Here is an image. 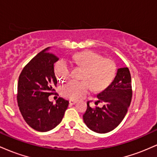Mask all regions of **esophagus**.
<instances>
[{
	"instance_id": "34e87169",
	"label": "esophagus",
	"mask_w": 157,
	"mask_h": 157,
	"mask_svg": "<svg viewBox=\"0 0 157 157\" xmlns=\"http://www.w3.org/2000/svg\"><path fill=\"white\" fill-rule=\"evenodd\" d=\"M77 101L76 100H69V104L70 105H75V103H76Z\"/></svg>"
}]
</instances>
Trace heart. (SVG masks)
Here are the masks:
<instances>
[{
	"label": "heart",
	"instance_id": "heart-1",
	"mask_svg": "<svg viewBox=\"0 0 157 157\" xmlns=\"http://www.w3.org/2000/svg\"><path fill=\"white\" fill-rule=\"evenodd\" d=\"M73 62L83 68L81 74L82 80H71L60 88L63 97L77 100L87 94L90 90L101 91L111 85L116 75L117 66L114 61L104 58L98 52L86 51L73 56ZM55 73L60 82L67 80L70 77L69 66L63 60L55 66Z\"/></svg>",
	"mask_w": 157,
	"mask_h": 157
}]
</instances>
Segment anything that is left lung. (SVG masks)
I'll return each instance as SVG.
<instances>
[{"instance_id": "8db88e82", "label": "left lung", "mask_w": 157, "mask_h": 157, "mask_svg": "<svg viewBox=\"0 0 157 157\" xmlns=\"http://www.w3.org/2000/svg\"><path fill=\"white\" fill-rule=\"evenodd\" d=\"M97 102H103L102 108L90 107L82 117L89 128L94 132L105 134L116 128L127 113L132 98L131 77L128 68H118L116 77L109 86L97 94Z\"/></svg>"}]
</instances>
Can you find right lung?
<instances>
[{"label": "right lung", "instance_id": "right-lung-1", "mask_svg": "<svg viewBox=\"0 0 157 157\" xmlns=\"http://www.w3.org/2000/svg\"><path fill=\"white\" fill-rule=\"evenodd\" d=\"M57 60L49 48H45L26 65L19 76L17 100L20 111L26 123L40 132L59 125L68 105V100L62 97L55 105L48 100L50 95L57 94L54 89L57 83L54 64Z\"/></svg>", "mask_w": 157, "mask_h": 157}]
</instances>
